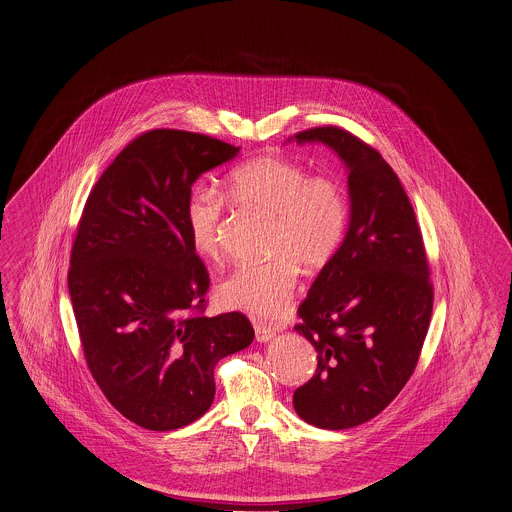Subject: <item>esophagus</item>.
<instances>
[{
	"mask_svg": "<svg viewBox=\"0 0 512 512\" xmlns=\"http://www.w3.org/2000/svg\"><path fill=\"white\" fill-rule=\"evenodd\" d=\"M277 336V330L263 324V322H255V338L261 343H267V341L273 340Z\"/></svg>",
	"mask_w": 512,
	"mask_h": 512,
	"instance_id": "1",
	"label": "esophagus"
}]
</instances>
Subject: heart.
Instances as JSON below:
<instances>
[{
	"mask_svg": "<svg viewBox=\"0 0 512 512\" xmlns=\"http://www.w3.org/2000/svg\"><path fill=\"white\" fill-rule=\"evenodd\" d=\"M229 196L271 218V257L233 269L218 286V296L233 310L277 318L292 296L298 267L316 273L340 251L349 222L345 190L332 176H310L298 163L267 155L233 171ZM226 204V196L210 186H196L186 200L184 216L192 247L206 259L220 257Z\"/></svg>",
	"mask_w": 512,
	"mask_h": 512,
	"instance_id": "obj_1",
	"label": "heart"
}]
</instances>
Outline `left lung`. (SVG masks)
Instances as JSON below:
<instances>
[{
  "instance_id": "left-lung-1",
  "label": "left lung",
  "mask_w": 512,
  "mask_h": 512,
  "mask_svg": "<svg viewBox=\"0 0 512 512\" xmlns=\"http://www.w3.org/2000/svg\"><path fill=\"white\" fill-rule=\"evenodd\" d=\"M294 139L324 143L343 161L349 226L298 308L294 330L314 345L318 367L292 404L316 428L345 430L375 418L410 379L434 290L412 204L389 163L340 127Z\"/></svg>"
}]
</instances>
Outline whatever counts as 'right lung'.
<instances>
[{"label": "right lung", "mask_w": 512, "mask_h": 512, "mask_svg": "<svg viewBox=\"0 0 512 512\" xmlns=\"http://www.w3.org/2000/svg\"><path fill=\"white\" fill-rule=\"evenodd\" d=\"M237 153L208 135L153 129L86 200L68 271L78 334L102 393L141 428L198 420L216 395V363L255 338L239 312L200 314L210 277L184 216L196 178Z\"/></svg>", "instance_id": "right-lung-1"}]
</instances>
